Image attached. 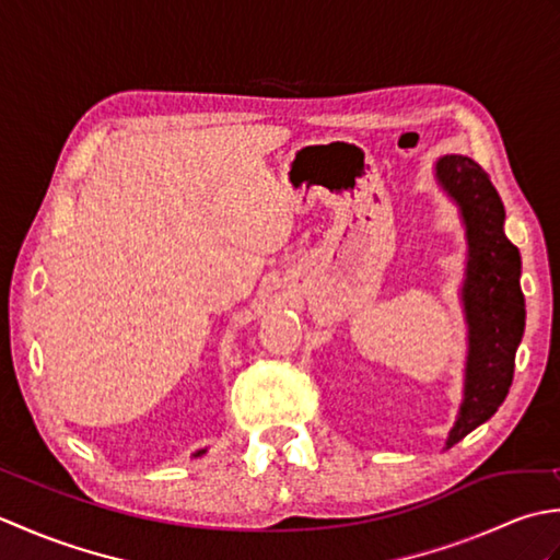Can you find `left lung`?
Wrapping results in <instances>:
<instances>
[{
    "label": "left lung",
    "mask_w": 560,
    "mask_h": 560,
    "mask_svg": "<svg viewBox=\"0 0 560 560\" xmlns=\"http://www.w3.org/2000/svg\"><path fill=\"white\" fill-rule=\"evenodd\" d=\"M440 187L455 199L467 229V279L462 287L469 327L464 399L447 435V447L489 421L513 385L515 351L525 335V295L520 289V253L508 241L505 209L491 177L467 156L435 163Z\"/></svg>",
    "instance_id": "8db88e82"
}]
</instances>
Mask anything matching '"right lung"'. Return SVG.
I'll return each mask as SVG.
<instances>
[{"label":"right lung","instance_id":"1","mask_svg":"<svg viewBox=\"0 0 560 560\" xmlns=\"http://www.w3.org/2000/svg\"><path fill=\"white\" fill-rule=\"evenodd\" d=\"M197 455H205V450H199V452H197Z\"/></svg>","mask_w":560,"mask_h":560}]
</instances>
